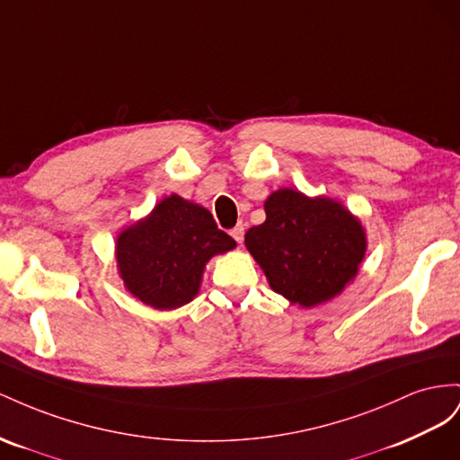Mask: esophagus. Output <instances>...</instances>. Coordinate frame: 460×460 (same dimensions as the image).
<instances>
[{
	"instance_id": "esophagus-1",
	"label": "esophagus",
	"mask_w": 460,
	"mask_h": 460,
	"mask_svg": "<svg viewBox=\"0 0 460 460\" xmlns=\"http://www.w3.org/2000/svg\"><path fill=\"white\" fill-rule=\"evenodd\" d=\"M231 237H233L234 241H237L239 244L243 243V239H244V227H243V223H239L237 227L231 229Z\"/></svg>"
}]
</instances>
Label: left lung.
<instances>
[{
	"label": "left lung",
	"mask_w": 460,
	"mask_h": 460,
	"mask_svg": "<svg viewBox=\"0 0 460 460\" xmlns=\"http://www.w3.org/2000/svg\"><path fill=\"white\" fill-rule=\"evenodd\" d=\"M266 221L244 234L270 287L305 308L327 303L349 285L366 252L360 221L332 199L279 189L264 204Z\"/></svg>",
	"instance_id": "left-lung-1"
}]
</instances>
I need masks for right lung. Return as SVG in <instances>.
Here are the masks:
<instances>
[{
	"instance_id": "1",
	"label": "right lung",
	"mask_w": 460,
	"mask_h": 460,
	"mask_svg": "<svg viewBox=\"0 0 460 460\" xmlns=\"http://www.w3.org/2000/svg\"><path fill=\"white\" fill-rule=\"evenodd\" d=\"M234 246L206 208L172 194L119 233L115 256L130 295L155 310H173L199 295L208 260Z\"/></svg>"
}]
</instances>
